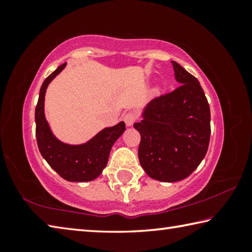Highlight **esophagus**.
Wrapping results in <instances>:
<instances>
[{
  "label": "esophagus",
  "mask_w": 252,
  "mask_h": 252,
  "mask_svg": "<svg viewBox=\"0 0 252 252\" xmlns=\"http://www.w3.org/2000/svg\"><path fill=\"white\" fill-rule=\"evenodd\" d=\"M123 120H125L126 126H132L133 123L136 121V114L134 112H129L126 113L125 117H123Z\"/></svg>",
  "instance_id": "1"
}]
</instances>
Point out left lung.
<instances>
[{
  "instance_id": "left-lung-1",
  "label": "left lung",
  "mask_w": 252,
  "mask_h": 252,
  "mask_svg": "<svg viewBox=\"0 0 252 252\" xmlns=\"http://www.w3.org/2000/svg\"><path fill=\"white\" fill-rule=\"evenodd\" d=\"M181 85L153 99L133 125L141 134L139 161L149 177L176 182L201 163L210 141V108L199 81L171 61Z\"/></svg>"
}]
</instances>
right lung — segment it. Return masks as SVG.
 <instances>
[{"label":"right lung","instance_id":"1","mask_svg":"<svg viewBox=\"0 0 252 252\" xmlns=\"http://www.w3.org/2000/svg\"><path fill=\"white\" fill-rule=\"evenodd\" d=\"M65 65L66 63H63L51 73L40 89L35 108L37 147L42 157L60 177L71 182L92 181L106 167L111 148L125 132L126 125L121 121L117 126L105 127L87 143L78 146L66 144L55 138L44 116V97L48 85Z\"/></svg>","mask_w":252,"mask_h":252}]
</instances>
